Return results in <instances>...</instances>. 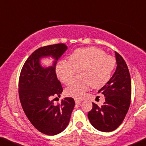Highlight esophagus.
I'll list each match as a JSON object with an SVG mask.
<instances>
[{"instance_id": "1", "label": "esophagus", "mask_w": 146, "mask_h": 146, "mask_svg": "<svg viewBox=\"0 0 146 146\" xmlns=\"http://www.w3.org/2000/svg\"><path fill=\"white\" fill-rule=\"evenodd\" d=\"M75 102H76V104H80L81 102H82V101H81L80 100H78V99H76V100H75Z\"/></svg>"}]
</instances>
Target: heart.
<instances>
[{"mask_svg": "<svg viewBox=\"0 0 146 146\" xmlns=\"http://www.w3.org/2000/svg\"><path fill=\"white\" fill-rule=\"evenodd\" d=\"M114 57L95 47L75 50L68 56V61L59 62L56 74L64 85H69L79 69L80 76L65 90L67 96L81 99L92 85L94 88L103 87L110 80L115 67Z\"/></svg>", "mask_w": 146, "mask_h": 146, "instance_id": "b5f03b06", "label": "heart"}]
</instances>
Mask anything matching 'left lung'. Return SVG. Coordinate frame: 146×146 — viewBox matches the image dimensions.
Here are the masks:
<instances>
[{
    "mask_svg": "<svg viewBox=\"0 0 146 146\" xmlns=\"http://www.w3.org/2000/svg\"><path fill=\"white\" fill-rule=\"evenodd\" d=\"M117 68L110 80L99 90L105 96L101 106L92 103L88 113L90 123L94 128L104 132L116 129L125 119L131 103V82L129 71L125 61L117 52Z\"/></svg>",
    "mask_w": 146,
    "mask_h": 146,
    "instance_id": "obj_1",
    "label": "left lung"
}]
</instances>
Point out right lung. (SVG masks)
<instances>
[{"label": "right lung", "mask_w": 146, "mask_h": 146, "mask_svg": "<svg viewBox=\"0 0 146 146\" xmlns=\"http://www.w3.org/2000/svg\"><path fill=\"white\" fill-rule=\"evenodd\" d=\"M67 49L63 43L40 47L24 63L19 76V96L26 115L38 131L50 136L66 128L75 106L73 98H64L58 105L52 100L63 92L55 69L58 59ZM50 56L55 60L53 65L42 67L41 59Z\"/></svg>", "instance_id": "obj_1"}]
</instances>
